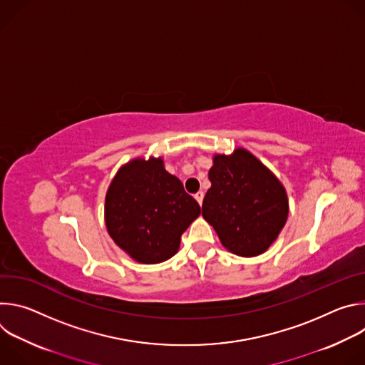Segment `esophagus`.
<instances>
[{
	"label": "esophagus",
	"mask_w": 365,
	"mask_h": 365,
	"mask_svg": "<svg viewBox=\"0 0 365 365\" xmlns=\"http://www.w3.org/2000/svg\"><path fill=\"white\" fill-rule=\"evenodd\" d=\"M195 199L197 200V203H199V205H202V200H203V192H197V193L195 195Z\"/></svg>",
	"instance_id": "34e87169"
}]
</instances>
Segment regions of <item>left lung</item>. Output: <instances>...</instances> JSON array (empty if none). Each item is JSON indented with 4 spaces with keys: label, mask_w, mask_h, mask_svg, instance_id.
<instances>
[{
    "label": "left lung",
    "mask_w": 365,
    "mask_h": 365,
    "mask_svg": "<svg viewBox=\"0 0 365 365\" xmlns=\"http://www.w3.org/2000/svg\"><path fill=\"white\" fill-rule=\"evenodd\" d=\"M207 176L211 187L203 197L202 215L222 245L240 257L263 254L287 221L284 186L245 148L215 154Z\"/></svg>",
    "instance_id": "8db88e82"
}]
</instances>
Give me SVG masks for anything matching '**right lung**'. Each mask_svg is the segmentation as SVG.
Masks as SVG:
<instances>
[{
    "mask_svg": "<svg viewBox=\"0 0 365 365\" xmlns=\"http://www.w3.org/2000/svg\"><path fill=\"white\" fill-rule=\"evenodd\" d=\"M200 215L199 203L166 172L162 158L134 159L114 176L106 196V225L114 242L143 264L173 257Z\"/></svg>",
    "mask_w": 365,
    "mask_h": 365,
    "instance_id": "obj_1",
    "label": "right lung"
}]
</instances>
